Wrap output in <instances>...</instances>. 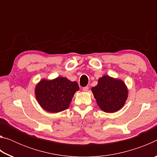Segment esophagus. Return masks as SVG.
<instances>
[{"label":"esophagus","instance_id":"esophagus-1","mask_svg":"<svg viewBox=\"0 0 157 157\" xmlns=\"http://www.w3.org/2000/svg\"><path fill=\"white\" fill-rule=\"evenodd\" d=\"M88 90H89V86H85L82 88V91L84 92H87L88 91Z\"/></svg>","mask_w":157,"mask_h":157}]
</instances>
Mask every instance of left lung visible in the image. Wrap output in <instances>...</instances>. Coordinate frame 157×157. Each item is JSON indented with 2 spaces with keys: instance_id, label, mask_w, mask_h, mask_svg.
<instances>
[{
  "instance_id": "left-lung-1",
  "label": "left lung",
  "mask_w": 157,
  "mask_h": 157,
  "mask_svg": "<svg viewBox=\"0 0 157 157\" xmlns=\"http://www.w3.org/2000/svg\"><path fill=\"white\" fill-rule=\"evenodd\" d=\"M91 91L100 109L106 113H114L124 107L128 98V89L121 79L103 75Z\"/></svg>"
}]
</instances>
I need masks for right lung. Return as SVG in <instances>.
<instances>
[{
    "mask_svg": "<svg viewBox=\"0 0 157 157\" xmlns=\"http://www.w3.org/2000/svg\"><path fill=\"white\" fill-rule=\"evenodd\" d=\"M79 89L77 82L59 76L52 79H41L36 84L34 94L39 105L45 111L58 113L67 109Z\"/></svg>",
    "mask_w": 157,
    "mask_h": 157,
    "instance_id": "1",
    "label": "right lung"
}]
</instances>
